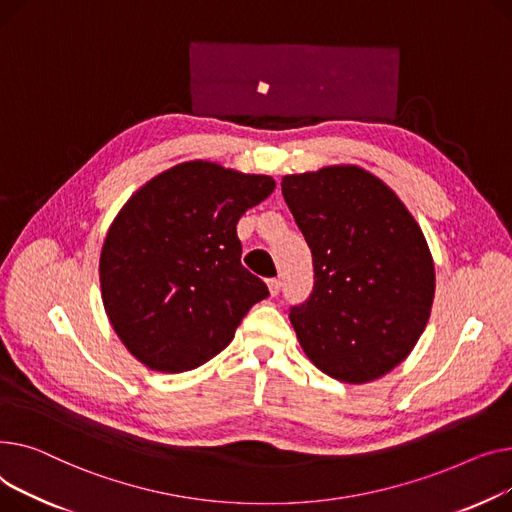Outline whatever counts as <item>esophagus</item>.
<instances>
[{"label": "esophagus", "mask_w": 512, "mask_h": 512, "mask_svg": "<svg viewBox=\"0 0 512 512\" xmlns=\"http://www.w3.org/2000/svg\"><path fill=\"white\" fill-rule=\"evenodd\" d=\"M266 285H268L270 295H279V291H281V281L279 279H266Z\"/></svg>", "instance_id": "esophagus-1"}]
</instances>
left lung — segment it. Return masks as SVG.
I'll return each mask as SVG.
<instances>
[{
    "mask_svg": "<svg viewBox=\"0 0 512 512\" xmlns=\"http://www.w3.org/2000/svg\"><path fill=\"white\" fill-rule=\"evenodd\" d=\"M283 198L312 250L314 289L289 320L310 362L372 382L411 353L430 318L436 273L417 221L357 165L285 175Z\"/></svg>",
    "mask_w": 512,
    "mask_h": 512,
    "instance_id": "obj_1",
    "label": "left lung"
}]
</instances>
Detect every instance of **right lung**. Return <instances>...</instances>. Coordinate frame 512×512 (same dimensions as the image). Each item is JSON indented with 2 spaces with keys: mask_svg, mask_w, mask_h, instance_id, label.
<instances>
[{
  "mask_svg": "<svg viewBox=\"0 0 512 512\" xmlns=\"http://www.w3.org/2000/svg\"><path fill=\"white\" fill-rule=\"evenodd\" d=\"M275 190L270 175L179 163L119 210L103 242V306L146 368L179 374L221 353L268 287L242 264L237 221Z\"/></svg>",
  "mask_w": 512,
  "mask_h": 512,
  "instance_id": "right-lung-1",
  "label": "right lung"
}]
</instances>
